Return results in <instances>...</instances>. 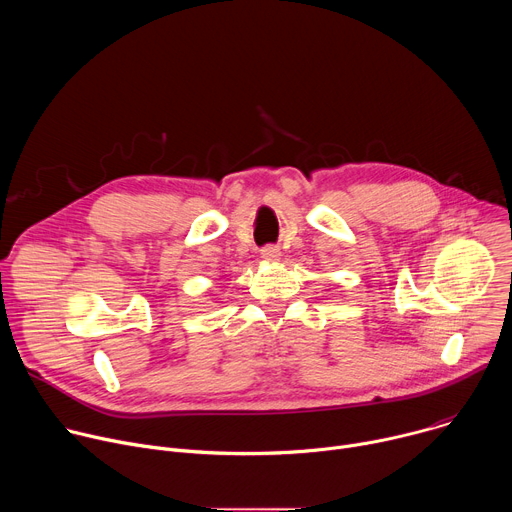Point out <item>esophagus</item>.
Segmentation results:
<instances>
[{"instance_id": "34e87169", "label": "esophagus", "mask_w": 512, "mask_h": 512, "mask_svg": "<svg viewBox=\"0 0 512 512\" xmlns=\"http://www.w3.org/2000/svg\"><path fill=\"white\" fill-rule=\"evenodd\" d=\"M261 257L267 259V261H277L281 257V251L275 245H267V247L261 249Z\"/></svg>"}]
</instances>
